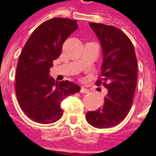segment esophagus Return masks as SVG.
I'll list each match as a JSON object with an SVG mask.
<instances>
[{
	"mask_svg": "<svg viewBox=\"0 0 156 156\" xmlns=\"http://www.w3.org/2000/svg\"><path fill=\"white\" fill-rule=\"evenodd\" d=\"M88 92H89V90L87 89V88H85L84 87H82L81 90H80V93H81V94H88Z\"/></svg>",
	"mask_w": 156,
	"mask_h": 156,
	"instance_id": "obj_1",
	"label": "esophagus"
}]
</instances>
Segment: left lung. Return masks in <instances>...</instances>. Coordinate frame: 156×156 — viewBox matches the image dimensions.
Returning a JSON list of instances; mask_svg holds the SVG:
<instances>
[{
  "mask_svg": "<svg viewBox=\"0 0 156 156\" xmlns=\"http://www.w3.org/2000/svg\"><path fill=\"white\" fill-rule=\"evenodd\" d=\"M103 50L101 78L96 84L108 89L104 105L96 111L86 114V119L98 129L114 127L127 116L133 105L137 83L138 64L130 39L119 29L90 22Z\"/></svg>",
  "mask_w": 156,
  "mask_h": 156,
  "instance_id": "obj_1",
  "label": "left lung"
}]
</instances>
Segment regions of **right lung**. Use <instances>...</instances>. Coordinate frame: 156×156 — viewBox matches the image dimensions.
I'll use <instances>...</instances> for the list:
<instances>
[{
  "instance_id": "right-lung-1",
  "label": "right lung",
  "mask_w": 156,
  "mask_h": 156,
  "mask_svg": "<svg viewBox=\"0 0 156 156\" xmlns=\"http://www.w3.org/2000/svg\"><path fill=\"white\" fill-rule=\"evenodd\" d=\"M77 21L55 17L37 27L19 57L16 74V94L20 107L32 120L51 124L62 116L61 102L80 91L73 82H55L50 77L52 62L60 56L62 44L75 30Z\"/></svg>"
}]
</instances>
